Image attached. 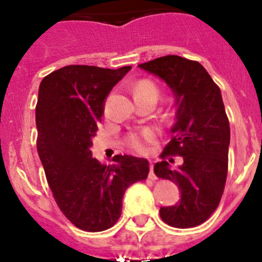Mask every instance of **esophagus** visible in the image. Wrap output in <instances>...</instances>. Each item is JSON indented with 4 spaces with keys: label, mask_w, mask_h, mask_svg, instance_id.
I'll use <instances>...</instances> for the list:
<instances>
[{
    "label": "esophagus",
    "mask_w": 262,
    "mask_h": 262,
    "mask_svg": "<svg viewBox=\"0 0 262 262\" xmlns=\"http://www.w3.org/2000/svg\"><path fill=\"white\" fill-rule=\"evenodd\" d=\"M149 178H150L151 180L157 179V177H155L154 170H153V163H151V162H150V171H149Z\"/></svg>",
    "instance_id": "1"
}]
</instances>
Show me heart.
Returning <instances> with one entry per match:
<instances>
[{"mask_svg":"<svg viewBox=\"0 0 262 262\" xmlns=\"http://www.w3.org/2000/svg\"><path fill=\"white\" fill-rule=\"evenodd\" d=\"M140 93H151L157 96V88H155L154 84H151L150 82H140L139 84L137 85L136 89H134V94H140ZM153 137V132L151 130H146L142 132L140 134H132L129 137V145L130 148H133L134 150L137 151H144L145 150V142L151 139Z\"/></svg>","mask_w":262,"mask_h":262,"instance_id":"heart-1","label":"heart"}]
</instances>
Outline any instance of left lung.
<instances>
[{"label":"left lung","instance_id":"8db88e82","mask_svg":"<svg viewBox=\"0 0 262 262\" xmlns=\"http://www.w3.org/2000/svg\"><path fill=\"white\" fill-rule=\"evenodd\" d=\"M138 67L162 79L174 96L175 122L158 178L179 188L175 205L162 206L160 217L174 228H194L208 220L219 205L228 174L230 124L220 88L199 62L165 56ZM170 155L183 163L174 167Z\"/></svg>","mask_w":262,"mask_h":262}]
</instances>
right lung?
I'll list each match as a JSON object with an SVG mask.
<instances>
[{"instance_id":"1","label":"right lung","mask_w":262,"mask_h":262,"mask_svg":"<svg viewBox=\"0 0 262 262\" xmlns=\"http://www.w3.org/2000/svg\"><path fill=\"white\" fill-rule=\"evenodd\" d=\"M130 70L67 66L39 84L37 151L57 205L85 231L112 228L120 217L126 189L149 173L144 158L116 155L103 165L91 151L105 99Z\"/></svg>"}]
</instances>
